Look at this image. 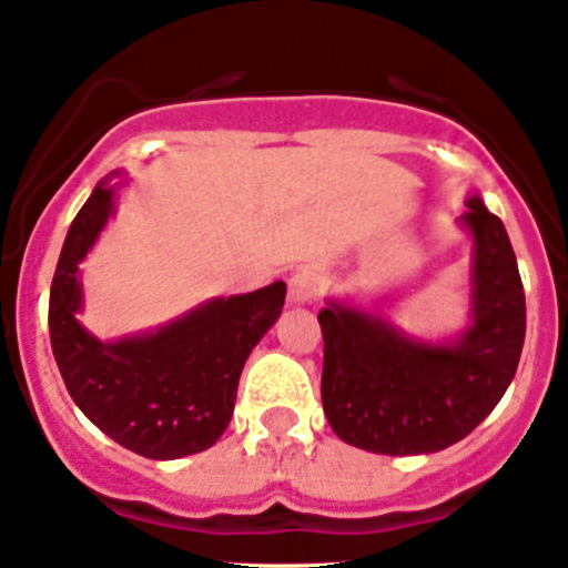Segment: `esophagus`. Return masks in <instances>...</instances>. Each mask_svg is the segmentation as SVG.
Listing matches in <instances>:
<instances>
[{
    "mask_svg": "<svg viewBox=\"0 0 568 568\" xmlns=\"http://www.w3.org/2000/svg\"><path fill=\"white\" fill-rule=\"evenodd\" d=\"M322 288L320 274L311 272V268H302V272H294L288 280V302L291 305H305V302L314 300Z\"/></svg>",
    "mask_w": 568,
    "mask_h": 568,
    "instance_id": "esophagus-1",
    "label": "esophagus"
}]
</instances>
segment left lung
I'll return each instance as SVG.
<instances>
[{"mask_svg": "<svg viewBox=\"0 0 568 568\" xmlns=\"http://www.w3.org/2000/svg\"><path fill=\"white\" fill-rule=\"evenodd\" d=\"M465 206L459 221L474 237L470 325L457 338L420 342L333 300L320 311L322 406L347 445L389 457L443 452L496 409L516 375L527 333L516 252L479 195Z\"/></svg>", "mask_w": 568, "mask_h": 568, "instance_id": "left-lung-1", "label": "left lung"}]
</instances>
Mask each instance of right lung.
Segmentation results:
<instances>
[{"mask_svg":"<svg viewBox=\"0 0 568 568\" xmlns=\"http://www.w3.org/2000/svg\"><path fill=\"white\" fill-rule=\"evenodd\" d=\"M111 210L114 190L100 182L69 226L50 288L52 356L78 409L123 448L148 459L206 452L230 426L241 369L277 322L285 283L219 296L159 331L100 342L78 322V263Z\"/></svg>","mask_w":568,"mask_h":568,"instance_id":"right-lung-1","label":"right lung"}]
</instances>
